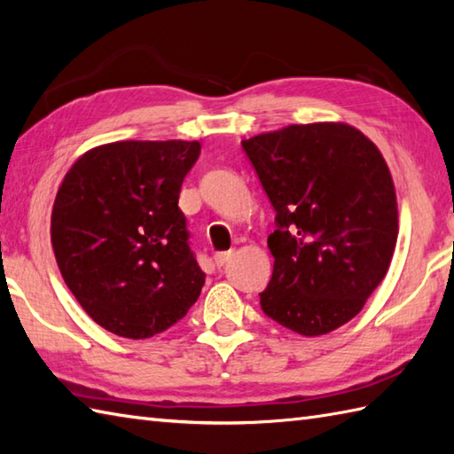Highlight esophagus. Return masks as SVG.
I'll return each mask as SVG.
<instances>
[{"label":"esophagus","instance_id":"1","mask_svg":"<svg viewBox=\"0 0 454 454\" xmlns=\"http://www.w3.org/2000/svg\"><path fill=\"white\" fill-rule=\"evenodd\" d=\"M230 257H232V252H216L215 255H212V262H215V265L216 267H224L228 262H230Z\"/></svg>","mask_w":454,"mask_h":454}]
</instances>
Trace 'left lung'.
I'll use <instances>...</instances> for the list:
<instances>
[{
  "mask_svg": "<svg viewBox=\"0 0 454 454\" xmlns=\"http://www.w3.org/2000/svg\"><path fill=\"white\" fill-rule=\"evenodd\" d=\"M275 208V259L262 310L301 335H324L361 312L398 238L387 161L340 122L291 124L242 142Z\"/></svg>",
  "mask_w": 454,
  "mask_h": 454,
  "instance_id": "left-lung-1",
  "label": "left lung"
}]
</instances>
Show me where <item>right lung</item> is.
<instances>
[{
    "label": "right lung",
    "instance_id": "add662e5",
    "mask_svg": "<svg viewBox=\"0 0 454 454\" xmlns=\"http://www.w3.org/2000/svg\"><path fill=\"white\" fill-rule=\"evenodd\" d=\"M199 142H113L66 173L51 238L64 281L105 330L146 340L197 302L205 273L179 208Z\"/></svg>",
    "mask_w": 454,
    "mask_h": 454
}]
</instances>
